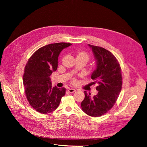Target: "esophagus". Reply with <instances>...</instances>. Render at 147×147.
<instances>
[{
	"mask_svg": "<svg viewBox=\"0 0 147 147\" xmlns=\"http://www.w3.org/2000/svg\"><path fill=\"white\" fill-rule=\"evenodd\" d=\"M67 91H68L69 92H70V93H73V92H76V90H75V89H73V88H69V89H68Z\"/></svg>",
	"mask_w": 147,
	"mask_h": 147,
	"instance_id": "obj_1",
	"label": "esophagus"
}]
</instances>
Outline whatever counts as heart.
I'll use <instances>...</instances> for the list:
<instances>
[{"label":"heart","instance_id":"obj_1","mask_svg":"<svg viewBox=\"0 0 147 147\" xmlns=\"http://www.w3.org/2000/svg\"><path fill=\"white\" fill-rule=\"evenodd\" d=\"M76 59H78V60H82L83 61H84L86 63H87V61L90 60V55H88V53H87L86 52L84 51H78L76 52ZM71 82L73 84H76L77 82V80L76 78H73Z\"/></svg>","mask_w":147,"mask_h":147}]
</instances>
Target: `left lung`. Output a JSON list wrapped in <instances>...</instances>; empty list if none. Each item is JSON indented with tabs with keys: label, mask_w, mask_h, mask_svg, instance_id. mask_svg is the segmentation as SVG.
I'll use <instances>...</instances> for the list:
<instances>
[{
	"label": "left lung",
	"mask_w": 147,
	"mask_h": 147,
	"mask_svg": "<svg viewBox=\"0 0 147 147\" xmlns=\"http://www.w3.org/2000/svg\"><path fill=\"white\" fill-rule=\"evenodd\" d=\"M96 60V69L91 78L97 84L98 94L91 97L84 91L81 107L83 112L92 117H99L111 109L122 87L121 69L116 57L103 48L88 44Z\"/></svg>",
	"instance_id": "obj_1"
}]
</instances>
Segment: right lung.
<instances>
[{
    "label": "right lung",
    "instance_id": "add662e5",
    "mask_svg": "<svg viewBox=\"0 0 147 147\" xmlns=\"http://www.w3.org/2000/svg\"><path fill=\"white\" fill-rule=\"evenodd\" d=\"M71 44L60 42L41 47L29 58L24 69L23 84L30 105L38 112L51 113L59 105L66 88L52 87L50 76L57 68L60 52Z\"/></svg>",
    "mask_w": 147,
    "mask_h": 147
}]
</instances>
